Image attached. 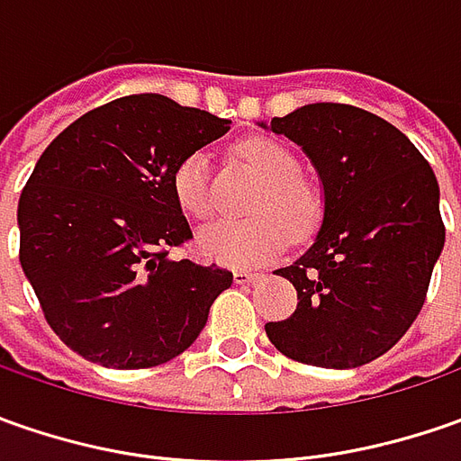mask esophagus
<instances>
[{"mask_svg": "<svg viewBox=\"0 0 461 461\" xmlns=\"http://www.w3.org/2000/svg\"><path fill=\"white\" fill-rule=\"evenodd\" d=\"M257 279H261V275H257V272H246V269H236V272H233V282H236V285H251V282H257Z\"/></svg>", "mask_w": 461, "mask_h": 461, "instance_id": "esophagus-1", "label": "esophagus"}]
</instances>
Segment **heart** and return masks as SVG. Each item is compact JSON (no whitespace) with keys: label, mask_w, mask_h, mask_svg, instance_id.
<instances>
[{"label":"heart","mask_w":461,"mask_h":461,"mask_svg":"<svg viewBox=\"0 0 461 461\" xmlns=\"http://www.w3.org/2000/svg\"><path fill=\"white\" fill-rule=\"evenodd\" d=\"M233 153L258 176L246 204L251 215L207 225L197 236V249L222 267L251 269L279 257L290 239H312L323 225L326 194L312 176L297 168V156L275 138H246L233 146ZM171 189L189 218H210L215 203L207 153H186L171 171Z\"/></svg>","instance_id":"heart-1"}]
</instances>
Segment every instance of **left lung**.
I'll return each instance as SVG.
<instances>
[{
    "mask_svg": "<svg viewBox=\"0 0 461 461\" xmlns=\"http://www.w3.org/2000/svg\"><path fill=\"white\" fill-rule=\"evenodd\" d=\"M272 131L315 164L326 215L308 251L276 269L297 310L267 323V336L294 362L362 366L398 344L426 303L444 249L434 168L395 125L351 104H305Z\"/></svg>",
    "mask_w": 461,
    "mask_h": 461,
    "instance_id": "8db88e82",
    "label": "left lung"
}]
</instances>
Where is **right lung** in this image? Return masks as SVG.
<instances>
[{"mask_svg": "<svg viewBox=\"0 0 461 461\" xmlns=\"http://www.w3.org/2000/svg\"><path fill=\"white\" fill-rule=\"evenodd\" d=\"M228 131L204 110L131 95L74 120L38 158L17 204L20 264L48 326L84 359L149 369L200 336L233 275L168 258L192 239L171 171Z\"/></svg>", "mask_w": 461, "mask_h": 461, "instance_id": "obj_1", "label": "right lung"}]
</instances>
